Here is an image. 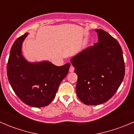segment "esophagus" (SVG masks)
Wrapping results in <instances>:
<instances>
[{"label":"esophagus","mask_w":134,"mask_h":134,"mask_svg":"<svg viewBox=\"0 0 134 134\" xmlns=\"http://www.w3.org/2000/svg\"><path fill=\"white\" fill-rule=\"evenodd\" d=\"M74 71H75V68H74V67L72 65H71V67H70L69 68V72H74Z\"/></svg>","instance_id":"esophagus-1"}]
</instances>
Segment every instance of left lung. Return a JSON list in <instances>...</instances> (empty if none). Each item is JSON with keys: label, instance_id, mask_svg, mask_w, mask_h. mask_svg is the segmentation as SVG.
I'll return each instance as SVG.
<instances>
[{"label": "left lung", "instance_id": "1", "mask_svg": "<svg viewBox=\"0 0 134 134\" xmlns=\"http://www.w3.org/2000/svg\"><path fill=\"white\" fill-rule=\"evenodd\" d=\"M95 31L98 43L71 59L78 76L77 96L86 105H99L109 100L121 86L125 73L119 42L103 30Z\"/></svg>", "mask_w": 134, "mask_h": 134}]
</instances>
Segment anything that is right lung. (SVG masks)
I'll return each instance as SVG.
<instances>
[{"instance_id":"add662e5","label":"right lung","mask_w":134,"mask_h":134,"mask_svg":"<svg viewBox=\"0 0 134 134\" xmlns=\"http://www.w3.org/2000/svg\"><path fill=\"white\" fill-rule=\"evenodd\" d=\"M26 33L12 45L7 65L8 78L17 97L26 104L36 108L48 106L56 97L61 82L71 64L56 66L48 61L29 62L22 54Z\"/></svg>"}]
</instances>
